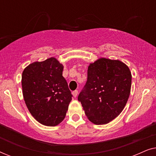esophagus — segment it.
Masks as SVG:
<instances>
[{
    "mask_svg": "<svg viewBox=\"0 0 156 156\" xmlns=\"http://www.w3.org/2000/svg\"><path fill=\"white\" fill-rule=\"evenodd\" d=\"M77 94H78V91L77 90L74 91L73 92H72V95H73V97L74 98H76V97H77Z\"/></svg>",
    "mask_w": 156,
    "mask_h": 156,
    "instance_id": "obj_1",
    "label": "esophagus"
}]
</instances>
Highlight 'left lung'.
<instances>
[{"label":"left lung","mask_w":156,"mask_h":156,"mask_svg":"<svg viewBox=\"0 0 156 156\" xmlns=\"http://www.w3.org/2000/svg\"><path fill=\"white\" fill-rule=\"evenodd\" d=\"M131 78L129 67L118 59L101 57L89 64L78 100L91 122L106 124L121 114L131 92Z\"/></svg>","instance_id":"8db88e82"}]
</instances>
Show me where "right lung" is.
Returning <instances> with one entry per match:
<instances>
[{"label": "right lung", "mask_w": 156, "mask_h": 156, "mask_svg": "<svg viewBox=\"0 0 156 156\" xmlns=\"http://www.w3.org/2000/svg\"><path fill=\"white\" fill-rule=\"evenodd\" d=\"M63 68L56 58L50 57L30 64L23 72L25 104L32 116L47 126H55L64 120L72 101Z\"/></svg>", "instance_id": "right-lung-1"}]
</instances>
